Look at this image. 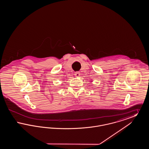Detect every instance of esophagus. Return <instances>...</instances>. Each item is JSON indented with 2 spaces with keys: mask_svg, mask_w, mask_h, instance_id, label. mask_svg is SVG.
I'll return each mask as SVG.
<instances>
[{
  "mask_svg": "<svg viewBox=\"0 0 149 149\" xmlns=\"http://www.w3.org/2000/svg\"><path fill=\"white\" fill-rule=\"evenodd\" d=\"M75 75L76 77H79V76L80 75V72H78V71H76V72H75Z\"/></svg>",
  "mask_w": 149,
  "mask_h": 149,
  "instance_id": "esophagus-1",
  "label": "esophagus"
}]
</instances>
